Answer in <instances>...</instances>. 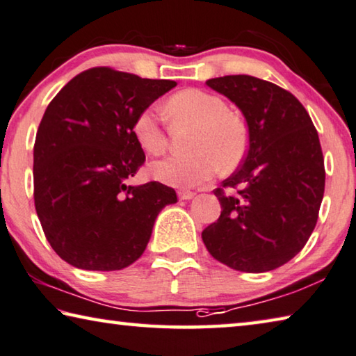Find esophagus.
<instances>
[{"label":"esophagus","instance_id":"34e87169","mask_svg":"<svg viewBox=\"0 0 356 356\" xmlns=\"http://www.w3.org/2000/svg\"><path fill=\"white\" fill-rule=\"evenodd\" d=\"M177 195H179L180 200H185V201L191 200V198H193V196H195L193 191H190V190H179Z\"/></svg>","mask_w":356,"mask_h":356}]
</instances>
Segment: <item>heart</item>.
Segmentation results:
<instances>
[{
  "label": "heart",
  "mask_w": 356,
  "mask_h": 356,
  "mask_svg": "<svg viewBox=\"0 0 356 356\" xmlns=\"http://www.w3.org/2000/svg\"><path fill=\"white\" fill-rule=\"evenodd\" d=\"M165 112L174 123L196 125L187 155H172L154 161L150 176L172 187H198L218 172L220 166L234 168L247 149V128L231 114L228 104L204 90H182L166 101ZM133 133L147 154L160 155L168 147V133L156 112L140 111L134 118Z\"/></svg>",
  "instance_id": "1"
}]
</instances>
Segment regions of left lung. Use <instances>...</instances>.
Here are the masks:
<instances>
[{"label": "left lung", "instance_id": "obj_1", "mask_svg": "<svg viewBox=\"0 0 356 356\" xmlns=\"http://www.w3.org/2000/svg\"><path fill=\"white\" fill-rule=\"evenodd\" d=\"M206 83L242 111L249 150L213 190L222 213L202 242L231 269L273 270L301 252L317 225L325 191L318 133L295 95L273 82L239 74Z\"/></svg>", "mask_w": 356, "mask_h": 356}]
</instances>
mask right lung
Returning a JSON list of instances; mask_svg holds the SVG:
<instances>
[{
    "mask_svg": "<svg viewBox=\"0 0 356 356\" xmlns=\"http://www.w3.org/2000/svg\"><path fill=\"white\" fill-rule=\"evenodd\" d=\"M176 87L107 66L71 79L50 101L33 152L35 206L56 255L86 270H118L143 255L158 213L177 202L160 182L128 185L145 155L140 111Z\"/></svg>",
    "mask_w": 356,
    "mask_h": 356,
    "instance_id": "add662e5",
    "label": "right lung"
}]
</instances>
